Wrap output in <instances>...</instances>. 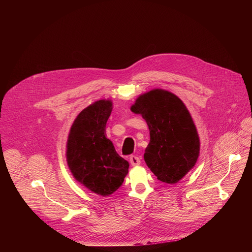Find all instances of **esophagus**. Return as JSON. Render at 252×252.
<instances>
[{
    "mask_svg": "<svg viewBox=\"0 0 252 252\" xmlns=\"http://www.w3.org/2000/svg\"><path fill=\"white\" fill-rule=\"evenodd\" d=\"M129 162L131 165H138L140 163V159L136 156H130L129 158Z\"/></svg>",
    "mask_w": 252,
    "mask_h": 252,
    "instance_id": "34e87169",
    "label": "esophagus"
}]
</instances>
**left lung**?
Returning <instances> with one entry per match:
<instances>
[{"label": "left lung", "mask_w": 252, "mask_h": 252, "mask_svg": "<svg viewBox=\"0 0 252 252\" xmlns=\"http://www.w3.org/2000/svg\"><path fill=\"white\" fill-rule=\"evenodd\" d=\"M146 120L151 140L143 158L158 181L175 184L195 164L199 138L184 102L175 94L153 90L141 94L130 109Z\"/></svg>", "instance_id": "obj_1"}]
</instances>
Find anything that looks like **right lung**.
Masks as SVG:
<instances>
[{
	"instance_id": "1",
	"label": "right lung",
	"mask_w": 252,
	"mask_h": 252,
	"mask_svg": "<svg viewBox=\"0 0 252 252\" xmlns=\"http://www.w3.org/2000/svg\"><path fill=\"white\" fill-rule=\"evenodd\" d=\"M112 105L111 100L101 99L82 111L70 127L66 148V160L74 177L102 196L121 188L129 166L104 134Z\"/></svg>"
}]
</instances>
